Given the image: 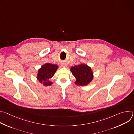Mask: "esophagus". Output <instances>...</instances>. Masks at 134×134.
I'll use <instances>...</instances> for the list:
<instances>
[{
	"mask_svg": "<svg viewBox=\"0 0 134 134\" xmlns=\"http://www.w3.org/2000/svg\"><path fill=\"white\" fill-rule=\"evenodd\" d=\"M61 66H62V67H67V65L66 64H64V63H63V64H61Z\"/></svg>",
	"mask_w": 134,
	"mask_h": 134,
	"instance_id": "34e87169",
	"label": "esophagus"
}]
</instances>
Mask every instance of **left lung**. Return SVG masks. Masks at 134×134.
Returning a JSON list of instances; mask_svg holds the SVG:
<instances>
[{"label": "left lung", "mask_w": 134, "mask_h": 134, "mask_svg": "<svg viewBox=\"0 0 134 134\" xmlns=\"http://www.w3.org/2000/svg\"><path fill=\"white\" fill-rule=\"evenodd\" d=\"M70 71L76 78L75 84L80 86H86L93 79L94 75L91 67L84 64H80L70 68Z\"/></svg>", "instance_id": "obj_1"}]
</instances>
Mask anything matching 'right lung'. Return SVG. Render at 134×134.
Returning a JSON list of instances; mask_svg holds the SVG:
<instances>
[{
	"label": "right lung",
	"instance_id": "obj_1",
	"mask_svg": "<svg viewBox=\"0 0 134 134\" xmlns=\"http://www.w3.org/2000/svg\"><path fill=\"white\" fill-rule=\"evenodd\" d=\"M58 68V66L55 64L46 63L43 65L38 69L36 76L37 80L45 86L51 85L53 82H51L49 79L53 77Z\"/></svg>",
	"mask_w": 134,
	"mask_h": 134
}]
</instances>
